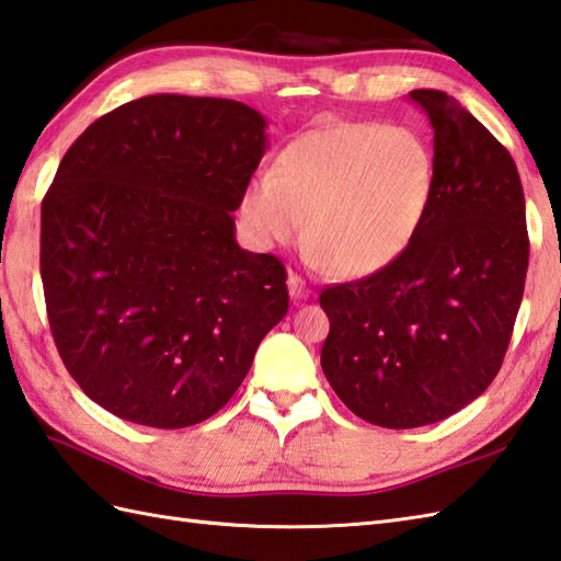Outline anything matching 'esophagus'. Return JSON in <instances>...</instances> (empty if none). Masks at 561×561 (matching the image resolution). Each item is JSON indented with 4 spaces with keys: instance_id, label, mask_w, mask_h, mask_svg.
Instances as JSON below:
<instances>
[{
    "instance_id": "34e87169",
    "label": "esophagus",
    "mask_w": 561,
    "mask_h": 561,
    "mask_svg": "<svg viewBox=\"0 0 561 561\" xmlns=\"http://www.w3.org/2000/svg\"><path fill=\"white\" fill-rule=\"evenodd\" d=\"M289 294H291V298H294V304H301V301H306L308 298V286H306V282L298 277V275H289Z\"/></svg>"
}]
</instances>
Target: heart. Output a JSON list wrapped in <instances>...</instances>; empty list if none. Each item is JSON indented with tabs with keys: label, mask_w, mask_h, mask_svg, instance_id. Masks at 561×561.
Segmentation results:
<instances>
[{
	"label": "heart",
	"mask_w": 561,
	"mask_h": 561,
	"mask_svg": "<svg viewBox=\"0 0 561 561\" xmlns=\"http://www.w3.org/2000/svg\"><path fill=\"white\" fill-rule=\"evenodd\" d=\"M437 186L430 142L413 128L332 124L291 140L243 191L241 215L260 245L304 233L310 263L346 277L380 272L419 237Z\"/></svg>",
	"instance_id": "1"
}]
</instances>
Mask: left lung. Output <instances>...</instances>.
<instances>
[{"mask_svg":"<svg viewBox=\"0 0 561 561\" xmlns=\"http://www.w3.org/2000/svg\"><path fill=\"white\" fill-rule=\"evenodd\" d=\"M435 131L437 186L397 263L320 294V366L346 409L421 427L485 392L510 346L528 270L526 201L502 142L442 90H411Z\"/></svg>","mask_w":561,"mask_h":561,"instance_id":"obj_1","label":"left lung"}]
</instances>
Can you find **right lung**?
<instances>
[{"label": "right lung", "instance_id": "right-lung-1", "mask_svg": "<svg viewBox=\"0 0 561 561\" xmlns=\"http://www.w3.org/2000/svg\"><path fill=\"white\" fill-rule=\"evenodd\" d=\"M265 128L237 100L148 95L64 154L41 221L49 328L78 387L124 421L210 419L289 310L284 265L233 237Z\"/></svg>", "mask_w": 561, "mask_h": 561}]
</instances>
